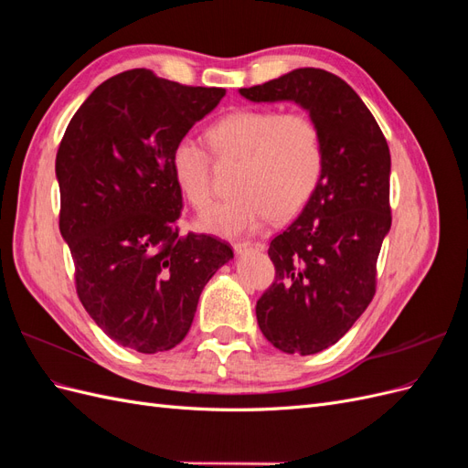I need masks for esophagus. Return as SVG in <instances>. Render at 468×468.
<instances>
[{"label":"esophagus","mask_w":468,"mask_h":468,"mask_svg":"<svg viewBox=\"0 0 468 468\" xmlns=\"http://www.w3.org/2000/svg\"><path fill=\"white\" fill-rule=\"evenodd\" d=\"M263 250H265L263 242H238V244H234V251L238 253V256H242V253H246V251H263Z\"/></svg>","instance_id":"obj_1"}]
</instances>
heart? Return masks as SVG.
<instances>
[{
	"label": "heart",
	"instance_id": "obj_1",
	"mask_svg": "<svg viewBox=\"0 0 468 468\" xmlns=\"http://www.w3.org/2000/svg\"><path fill=\"white\" fill-rule=\"evenodd\" d=\"M212 148L222 158L242 160L232 199L207 210L203 230L236 238L258 232L275 217H289L314 193L324 165L322 138L313 119L275 109H238L208 129ZM176 186L186 199L203 208L210 201L208 154L191 136L179 138L172 158Z\"/></svg>",
	"mask_w": 468,
	"mask_h": 468
}]
</instances>
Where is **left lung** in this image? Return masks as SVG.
<instances>
[{"mask_svg":"<svg viewBox=\"0 0 468 468\" xmlns=\"http://www.w3.org/2000/svg\"><path fill=\"white\" fill-rule=\"evenodd\" d=\"M238 91L253 103L299 105L320 131V181L269 244L277 275L256 306L267 342L313 356L346 335L373 301L377 258L390 230L388 144L361 97L325 69L296 68Z\"/></svg>","mask_w":468,"mask_h":468,"instance_id":"obj_1","label":"left lung"}]
</instances>
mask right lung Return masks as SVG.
<instances>
[{"instance_id": "obj_1", "label": "right lung", "mask_w": 468, "mask_h": 468, "mask_svg": "<svg viewBox=\"0 0 468 468\" xmlns=\"http://www.w3.org/2000/svg\"><path fill=\"white\" fill-rule=\"evenodd\" d=\"M226 95L129 69L103 81L69 121L56 154L60 234L78 296L112 342L167 351L234 253L205 234L179 236L172 150Z\"/></svg>"}]
</instances>
